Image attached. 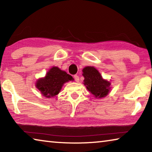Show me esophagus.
Segmentation results:
<instances>
[{
  "label": "esophagus",
  "mask_w": 152,
  "mask_h": 152,
  "mask_svg": "<svg viewBox=\"0 0 152 152\" xmlns=\"http://www.w3.org/2000/svg\"><path fill=\"white\" fill-rule=\"evenodd\" d=\"M74 80H75V81L76 82H79V76L78 75H74Z\"/></svg>",
  "instance_id": "obj_1"
}]
</instances>
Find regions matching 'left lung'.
Returning a JSON list of instances; mask_svg holds the SVG:
<instances>
[{"label":"left lung","instance_id":"obj_1","mask_svg":"<svg viewBox=\"0 0 152 152\" xmlns=\"http://www.w3.org/2000/svg\"><path fill=\"white\" fill-rule=\"evenodd\" d=\"M84 76V85L96 99H102L110 91V82L105 80L99 70L94 66H86L82 70Z\"/></svg>","mask_w":152,"mask_h":152}]
</instances>
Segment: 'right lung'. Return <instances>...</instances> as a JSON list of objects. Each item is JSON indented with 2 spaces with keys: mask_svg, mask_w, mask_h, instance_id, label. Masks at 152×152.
<instances>
[{
  "mask_svg": "<svg viewBox=\"0 0 152 152\" xmlns=\"http://www.w3.org/2000/svg\"><path fill=\"white\" fill-rule=\"evenodd\" d=\"M74 80L72 76L58 67L53 66L46 73L45 76L37 80L35 86L43 96L51 98L55 96L61 91L66 82Z\"/></svg>",
  "mask_w": 152,
  "mask_h": 152,
  "instance_id": "add662e5",
  "label": "right lung"
}]
</instances>
